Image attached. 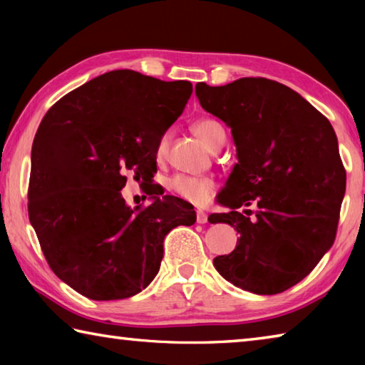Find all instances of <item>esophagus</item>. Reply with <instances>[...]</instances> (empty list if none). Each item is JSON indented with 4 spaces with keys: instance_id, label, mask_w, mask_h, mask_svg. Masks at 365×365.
Returning a JSON list of instances; mask_svg holds the SVG:
<instances>
[{
    "instance_id": "34e87169",
    "label": "esophagus",
    "mask_w": 365,
    "mask_h": 365,
    "mask_svg": "<svg viewBox=\"0 0 365 365\" xmlns=\"http://www.w3.org/2000/svg\"><path fill=\"white\" fill-rule=\"evenodd\" d=\"M196 222H197V224H206L207 214L205 211H201V209H200V211H196Z\"/></svg>"
}]
</instances>
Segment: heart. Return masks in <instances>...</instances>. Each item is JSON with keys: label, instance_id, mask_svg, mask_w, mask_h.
<instances>
[{"label": "heart", "instance_id": "heart-1", "mask_svg": "<svg viewBox=\"0 0 365 365\" xmlns=\"http://www.w3.org/2000/svg\"><path fill=\"white\" fill-rule=\"evenodd\" d=\"M193 132L200 137L209 148H214L224 128L219 122L212 119H200L193 123ZM169 148V133H164L159 138L156 146L158 159H163ZM215 180L207 175H187L177 174L169 180V190L185 201L193 202V205H205L215 193Z\"/></svg>", "mask_w": 365, "mask_h": 365}]
</instances>
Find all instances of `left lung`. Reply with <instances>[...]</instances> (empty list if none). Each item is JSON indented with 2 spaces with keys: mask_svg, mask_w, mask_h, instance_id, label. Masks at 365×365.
<instances>
[{
  "mask_svg": "<svg viewBox=\"0 0 365 365\" xmlns=\"http://www.w3.org/2000/svg\"><path fill=\"white\" fill-rule=\"evenodd\" d=\"M207 113L232 128L235 164L211 224L235 227L240 240L214 267L256 294L292 288L316 267L336 237L346 170L331 123L299 93L275 80L238 78L224 86L196 83ZM255 204L238 213L242 205Z\"/></svg>",
  "mask_w": 365,
  "mask_h": 365,
  "instance_id": "left-lung-1",
  "label": "left lung"
}]
</instances>
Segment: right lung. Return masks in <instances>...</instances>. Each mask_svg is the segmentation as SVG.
Wrapping results in <instances>:
<instances>
[{"label": "right lung", "instance_id": "add662e5", "mask_svg": "<svg viewBox=\"0 0 365 365\" xmlns=\"http://www.w3.org/2000/svg\"><path fill=\"white\" fill-rule=\"evenodd\" d=\"M193 85L122 69L103 73L49 108L32 145L29 219L49 267L96 301L140 293L159 272L164 238L193 225L190 202L165 195L128 207L125 170L151 180L159 138ZM153 195V193H151Z\"/></svg>", "mask_w": 365, "mask_h": 365}]
</instances>
